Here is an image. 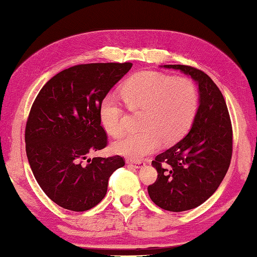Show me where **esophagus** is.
<instances>
[{
  "mask_svg": "<svg viewBox=\"0 0 257 257\" xmlns=\"http://www.w3.org/2000/svg\"><path fill=\"white\" fill-rule=\"evenodd\" d=\"M126 164L132 167H136V168H140L145 165V162L142 161H132V159H126Z\"/></svg>",
  "mask_w": 257,
  "mask_h": 257,
  "instance_id": "1",
  "label": "esophagus"
}]
</instances>
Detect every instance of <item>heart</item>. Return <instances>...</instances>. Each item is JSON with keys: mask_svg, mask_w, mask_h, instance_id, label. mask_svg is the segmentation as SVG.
Returning a JSON list of instances; mask_svg holds the SVG:
<instances>
[{"mask_svg": "<svg viewBox=\"0 0 257 257\" xmlns=\"http://www.w3.org/2000/svg\"><path fill=\"white\" fill-rule=\"evenodd\" d=\"M121 95L131 109H142V130L127 133L112 146L113 151L140 159L159 148L162 141L172 144L182 138L192 124L199 104L197 87L187 77H172L159 71L145 70L132 75ZM99 118L112 137L124 132V111L116 98L104 95L99 104Z\"/></svg>", "mask_w": 257, "mask_h": 257, "instance_id": "1", "label": "heart"}]
</instances>
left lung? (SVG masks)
Instances as JSON below:
<instances>
[{"instance_id": "left-lung-1", "label": "left lung", "mask_w": 257, "mask_h": 257, "mask_svg": "<svg viewBox=\"0 0 257 257\" xmlns=\"http://www.w3.org/2000/svg\"><path fill=\"white\" fill-rule=\"evenodd\" d=\"M179 69L198 84L199 107L189 133L153 161L156 182L148 187L151 200L170 212L198 207L220 186L232 156V126L225 100L212 78L184 65Z\"/></svg>"}]
</instances>
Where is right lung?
I'll return each mask as SVG.
<instances>
[{
  "mask_svg": "<svg viewBox=\"0 0 257 257\" xmlns=\"http://www.w3.org/2000/svg\"><path fill=\"white\" fill-rule=\"evenodd\" d=\"M131 68V62L73 66L48 81L34 101L25 130L27 158L42 190L60 207H94L106 196L110 175L125 165L118 155H87L107 147L99 104Z\"/></svg>",
  "mask_w": 257,
  "mask_h": 257,
  "instance_id": "1",
  "label": "right lung"
}]
</instances>
